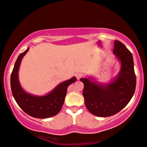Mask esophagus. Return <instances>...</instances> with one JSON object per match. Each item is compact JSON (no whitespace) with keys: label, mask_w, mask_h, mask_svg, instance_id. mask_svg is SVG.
<instances>
[{"label":"esophagus","mask_w":147,"mask_h":147,"mask_svg":"<svg viewBox=\"0 0 147 147\" xmlns=\"http://www.w3.org/2000/svg\"><path fill=\"white\" fill-rule=\"evenodd\" d=\"M82 77V75L81 73H77L76 74V78L78 80H80Z\"/></svg>","instance_id":"34e87169"}]
</instances>
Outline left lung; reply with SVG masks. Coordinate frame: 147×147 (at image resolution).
I'll use <instances>...</instances> for the list:
<instances>
[{"label": "left lung", "instance_id": "1", "mask_svg": "<svg viewBox=\"0 0 147 147\" xmlns=\"http://www.w3.org/2000/svg\"><path fill=\"white\" fill-rule=\"evenodd\" d=\"M113 55L120 62V70L108 83H100L96 78H80L84 84L85 104L92 114L108 117L121 111L133 97L136 88L134 59L130 51L119 41L114 42Z\"/></svg>", "mask_w": 147, "mask_h": 147}]
</instances>
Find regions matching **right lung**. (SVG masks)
<instances>
[{
    "label": "right lung",
    "mask_w": 147,
    "mask_h": 147,
    "mask_svg": "<svg viewBox=\"0 0 147 147\" xmlns=\"http://www.w3.org/2000/svg\"><path fill=\"white\" fill-rule=\"evenodd\" d=\"M29 48L20 54L14 65L11 77V87L13 96L20 108L29 116L37 119H47L57 114L64 104L68 86L76 81L73 77L61 82L49 93L44 95H35L26 92L20 84L18 71L23 57Z\"/></svg>",
    "instance_id": "right-lung-1"
}]
</instances>
